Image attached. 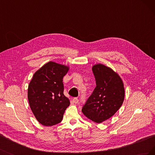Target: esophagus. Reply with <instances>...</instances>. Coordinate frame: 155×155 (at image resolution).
Masks as SVG:
<instances>
[{"mask_svg": "<svg viewBox=\"0 0 155 155\" xmlns=\"http://www.w3.org/2000/svg\"><path fill=\"white\" fill-rule=\"evenodd\" d=\"M72 101L75 104H77L79 102V100L78 99L77 97H74V98H73V99H72Z\"/></svg>", "mask_w": 155, "mask_h": 155, "instance_id": "34e87169", "label": "esophagus"}]
</instances>
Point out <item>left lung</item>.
Listing matches in <instances>:
<instances>
[{
	"label": "left lung",
	"mask_w": 155,
	"mask_h": 155,
	"mask_svg": "<svg viewBox=\"0 0 155 155\" xmlns=\"http://www.w3.org/2000/svg\"><path fill=\"white\" fill-rule=\"evenodd\" d=\"M96 87L82 107L88 118L101 123L113 116L122 105L125 90L120 76L104 64L93 66Z\"/></svg>",
	"instance_id": "1"
}]
</instances>
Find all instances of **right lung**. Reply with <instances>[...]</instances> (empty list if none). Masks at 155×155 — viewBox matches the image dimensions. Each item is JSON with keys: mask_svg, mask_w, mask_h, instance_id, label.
Here are the masks:
<instances>
[{"mask_svg": "<svg viewBox=\"0 0 155 155\" xmlns=\"http://www.w3.org/2000/svg\"><path fill=\"white\" fill-rule=\"evenodd\" d=\"M68 67L50 61L34 74L28 89L31 110L39 122L52 126L62 121L70 105L64 95L63 78Z\"/></svg>", "mask_w": 155, "mask_h": 155, "instance_id": "1", "label": "right lung"}]
</instances>
